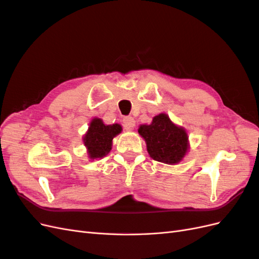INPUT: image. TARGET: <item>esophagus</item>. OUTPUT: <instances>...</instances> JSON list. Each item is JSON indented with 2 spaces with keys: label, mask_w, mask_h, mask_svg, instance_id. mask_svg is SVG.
Segmentation results:
<instances>
[{
  "label": "esophagus",
  "mask_w": 259,
  "mask_h": 259,
  "mask_svg": "<svg viewBox=\"0 0 259 259\" xmlns=\"http://www.w3.org/2000/svg\"><path fill=\"white\" fill-rule=\"evenodd\" d=\"M123 125H124V128L132 130L133 127L135 126V120H134V117H132V116H125L124 119H123Z\"/></svg>",
  "instance_id": "obj_1"
}]
</instances>
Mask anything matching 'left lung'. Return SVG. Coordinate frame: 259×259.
I'll return each instance as SVG.
<instances>
[{
    "instance_id": "1",
    "label": "left lung",
    "mask_w": 259,
    "mask_h": 259,
    "mask_svg": "<svg viewBox=\"0 0 259 259\" xmlns=\"http://www.w3.org/2000/svg\"><path fill=\"white\" fill-rule=\"evenodd\" d=\"M138 133L145 139L149 155L158 162L179 163L189 149L186 130L175 125L165 113L155 115L151 124L140 125Z\"/></svg>"
}]
</instances>
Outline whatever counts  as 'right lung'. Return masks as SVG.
<instances>
[{
    "label": "right lung",
    "instance_id": "right-lung-1",
    "mask_svg": "<svg viewBox=\"0 0 259 259\" xmlns=\"http://www.w3.org/2000/svg\"><path fill=\"white\" fill-rule=\"evenodd\" d=\"M122 132L120 124L106 125L99 117H94L90 127L83 137V143L88 149L89 158L101 159L110 152L112 139Z\"/></svg>",
    "mask_w": 259,
    "mask_h": 259
}]
</instances>
